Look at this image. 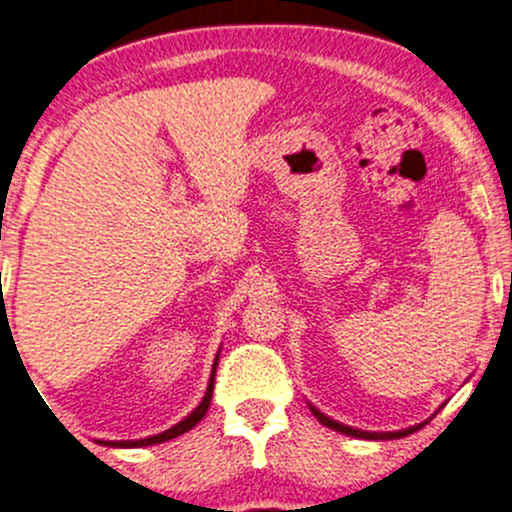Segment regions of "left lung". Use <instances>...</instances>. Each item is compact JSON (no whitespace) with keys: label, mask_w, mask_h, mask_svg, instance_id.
I'll use <instances>...</instances> for the list:
<instances>
[{"label":"left lung","mask_w":512,"mask_h":512,"mask_svg":"<svg viewBox=\"0 0 512 512\" xmlns=\"http://www.w3.org/2000/svg\"><path fill=\"white\" fill-rule=\"evenodd\" d=\"M312 414L319 418V423H324V426H329V428H334V431H339V433H347V436H356V438H366V441H391V438H401V436H409V433H414V431H418V428L423 426H411V428H406V431H394V433H369V431H359V428H352V426H344V423H339V421H332V418L329 416H324L322 411H317L312 406Z\"/></svg>","instance_id":"obj_1"}]
</instances>
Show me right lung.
Segmentation results:
<instances>
[{
  "label": "right lung",
  "mask_w": 512,
  "mask_h": 512,
  "mask_svg": "<svg viewBox=\"0 0 512 512\" xmlns=\"http://www.w3.org/2000/svg\"><path fill=\"white\" fill-rule=\"evenodd\" d=\"M215 369H218V359H215L213 364V374H210V384H208V391H205L203 401H200L198 409L193 411L190 416H185L183 421L175 423L173 428H168V431L158 433V436H151V438H141V441H106V446H116V448H141V446H153V443H163V441H170V438L180 436V433L190 431V428L195 426L198 421H203V416L208 414V406H210V399H213V386H215Z\"/></svg>",
  "instance_id": "right-lung-1"
}]
</instances>
